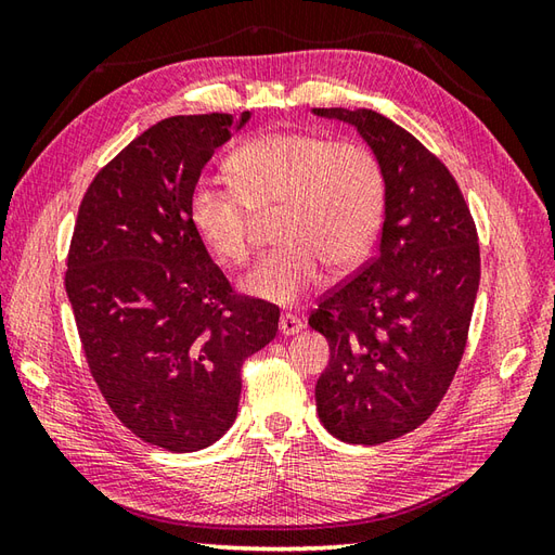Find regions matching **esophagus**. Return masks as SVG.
<instances>
[{
    "label": "esophagus",
    "instance_id": "obj_1",
    "mask_svg": "<svg viewBox=\"0 0 555 555\" xmlns=\"http://www.w3.org/2000/svg\"><path fill=\"white\" fill-rule=\"evenodd\" d=\"M302 326H305V324H302L300 317L291 314V312L281 314V320H279V328H281V334H284V336H296Z\"/></svg>",
    "mask_w": 555,
    "mask_h": 555
}]
</instances>
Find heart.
<instances>
[{"instance_id":"heart-1","label":"heart","mask_w":555,"mask_h":555,"mask_svg":"<svg viewBox=\"0 0 555 555\" xmlns=\"http://www.w3.org/2000/svg\"><path fill=\"white\" fill-rule=\"evenodd\" d=\"M231 185L199 183L188 217L209 255L238 267L259 219L281 245L243 279L253 298L293 305L322 276L356 269L384 221V171L370 147L308 131H267L227 162Z\"/></svg>"}]
</instances>
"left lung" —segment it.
Returning a JSON list of instances; mask_svg holds the SVG:
<instances>
[{"instance_id":"1","label":"left lung","mask_w":555,"mask_h":555,"mask_svg":"<svg viewBox=\"0 0 555 555\" xmlns=\"http://www.w3.org/2000/svg\"><path fill=\"white\" fill-rule=\"evenodd\" d=\"M358 128L384 171L379 250L328 291L310 326L332 348L314 388L328 434L376 446L429 420L463 360L479 288L477 227L420 140L372 109H312Z\"/></svg>"}]
</instances>
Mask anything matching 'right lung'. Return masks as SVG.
Returning <instances> with one entry per match:
<instances>
[{
  "label": "right lung",
  "instance_id": "add662e5",
  "mask_svg": "<svg viewBox=\"0 0 555 555\" xmlns=\"http://www.w3.org/2000/svg\"><path fill=\"white\" fill-rule=\"evenodd\" d=\"M247 119L171 116L140 133L92 179L68 247L92 379L124 427L171 453L227 434L243 362L279 332L276 305L238 296L188 217L205 164Z\"/></svg>",
  "mask_w": 555,
  "mask_h": 555
}]
</instances>
